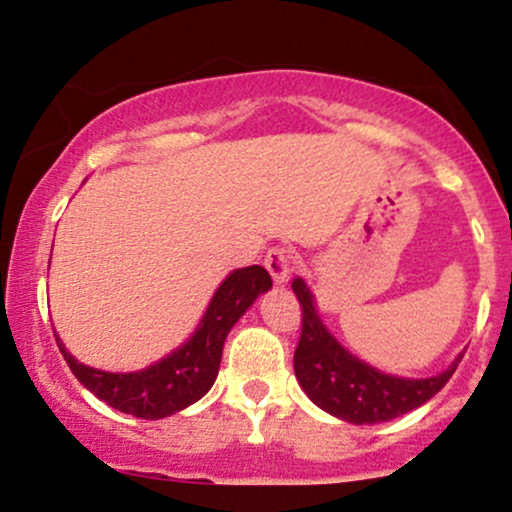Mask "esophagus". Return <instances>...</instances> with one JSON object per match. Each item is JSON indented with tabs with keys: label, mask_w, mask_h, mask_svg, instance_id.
I'll use <instances>...</instances> for the list:
<instances>
[{
	"label": "esophagus",
	"mask_w": 512,
	"mask_h": 512,
	"mask_svg": "<svg viewBox=\"0 0 512 512\" xmlns=\"http://www.w3.org/2000/svg\"><path fill=\"white\" fill-rule=\"evenodd\" d=\"M264 267L272 274L276 284H286L289 274L293 272V252L289 248H272L264 255Z\"/></svg>",
	"instance_id": "1"
}]
</instances>
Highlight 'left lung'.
<instances>
[{"label": "left lung", "instance_id": "obj_1", "mask_svg": "<svg viewBox=\"0 0 512 512\" xmlns=\"http://www.w3.org/2000/svg\"><path fill=\"white\" fill-rule=\"evenodd\" d=\"M301 303V339L293 354V370L301 387L320 409L349 424H383L397 419L407 411L421 407L433 395L443 390L455 373L462 354L452 361L450 368L433 378H397L380 373L361 358L351 356L337 339L327 332L317 315L315 298L303 279L291 284Z\"/></svg>", "mask_w": 512, "mask_h": 512}]
</instances>
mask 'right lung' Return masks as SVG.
<instances>
[{
  "mask_svg": "<svg viewBox=\"0 0 512 512\" xmlns=\"http://www.w3.org/2000/svg\"><path fill=\"white\" fill-rule=\"evenodd\" d=\"M269 289L272 276L260 264L231 272L216 289L195 334L173 354L134 373H108L84 366L64 349L57 334L55 339L76 380L98 399L137 419H163L207 395L219 375L228 332L255 303V298Z\"/></svg>",
  "mask_w": 512,
  "mask_h": 512,
  "instance_id": "add662e5",
  "label": "right lung"
}]
</instances>
